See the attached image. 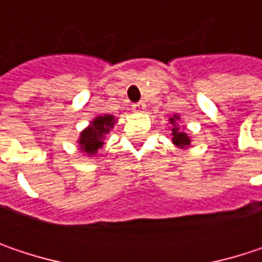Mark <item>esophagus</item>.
I'll return each mask as SVG.
<instances>
[{
    "mask_svg": "<svg viewBox=\"0 0 262 262\" xmlns=\"http://www.w3.org/2000/svg\"><path fill=\"white\" fill-rule=\"evenodd\" d=\"M132 109H133L135 112H142V111L145 109V104H144L142 101H139V103H133V104H132Z\"/></svg>",
    "mask_w": 262,
    "mask_h": 262,
    "instance_id": "34e87169",
    "label": "esophagus"
}]
</instances>
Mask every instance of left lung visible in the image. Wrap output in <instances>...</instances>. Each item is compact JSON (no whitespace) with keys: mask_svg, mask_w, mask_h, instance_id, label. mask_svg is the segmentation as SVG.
<instances>
[{"mask_svg":"<svg viewBox=\"0 0 262 262\" xmlns=\"http://www.w3.org/2000/svg\"><path fill=\"white\" fill-rule=\"evenodd\" d=\"M171 124H174V118H170ZM173 142L179 147H185V145H189V138L179 130V127H174L173 129Z\"/></svg>","mask_w":262,"mask_h":262,"instance_id":"1","label":"left lung"}]
</instances>
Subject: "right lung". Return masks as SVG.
<instances>
[{
    "label": "right lung",
    "mask_w": 262,
    "mask_h": 262,
    "mask_svg": "<svg viewBox=\"0 0 262 262\" xmlns=\"http://www.w3.org/2000/svg\"><path fill=\"white\" fill-rule=\"evenodd\" d=\"M114 126V117L112 115H104L98 117L92 121V124L81 132L80 135V145L81 150H84L89 155L97 153V150L103 145V135L107 133L109 129Z\"/></svg>",
    "instance_id": "right-lung-1"
}]
</instances>
